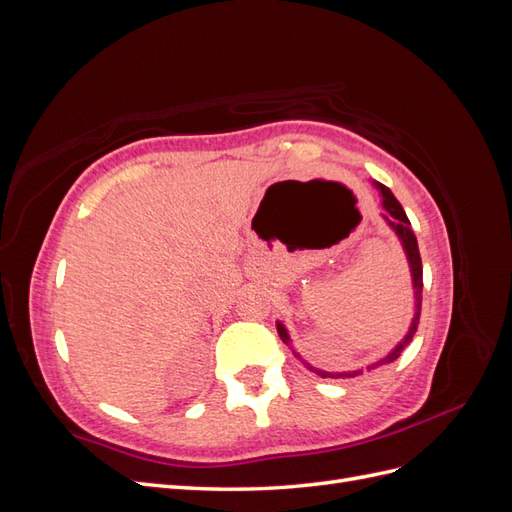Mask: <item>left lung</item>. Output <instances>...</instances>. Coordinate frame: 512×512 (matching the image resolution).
Here are the masks:
<instances>
[{
	"mask_svg": "<svg viewBox=\"0 0 512 512\" xmlns=\"http://www.w3.org/2000/svg\"><path fill=\"white\" fill-rule=\"evenodd\" d=\"M371 183H374V188H376L378 194H380V207H382V213H380V215H382V220L386 222V226H389V228L395 232V237H397V241H399V245H401V250H404L406 260H408V269H410V277H412V290H414V316H412V322H410L408 333L404 335V339H401V342H399L389 354L382 356V359H378V361H374V363H369V365L365 367L367 371L376 369V367H380V365H389V363H393V361L399 359V354L404 352V348L412 342V337H414V333H416L418 318H421V301H423V265H421V254H418L416 235H414V230H412V226H410L408 215H406L404 207L399 205V200L393 196V192H391L389 188H384V185L378 183V181H371ZM275 327H277V333H280V337H282V342L292 350V354L297 356V359H299L309 371H314V374H318L320 378H354V376H359V374H363V371H365L363 367H361V369H350V371H327V369H318V367H314L312 363H307V361L303 359V356H301L297 350H294L290 333H288L284 322L277 320Z\"/></svg>",
	"mask_w": 512,
	"mask_h": 512,
	"instance_id": "left-lung-1",
	"label": "left lung"
}]
</instances>
